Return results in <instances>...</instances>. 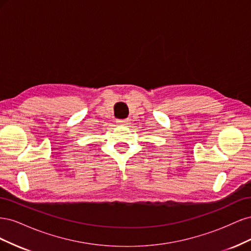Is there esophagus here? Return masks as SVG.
Returning a JSON list of instances; mask_svg holds the SVG:
<instances>
[{"label": "esophagus", "mask_w": 251, "mask_h": 251, "mask_svg": "<svg viewBox=\"0 0 251 251\" xmlns=\"http://www.w3.org/2000/svg\"><path fill=\"white\" fill-rule=\"evenodd\" d=\"M116 123L119 125V126H126L127 125H128V123H130V121H128L127 119H118Z\"/></svg>", "instance_id": "1"}]
</instances>
